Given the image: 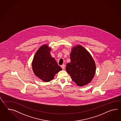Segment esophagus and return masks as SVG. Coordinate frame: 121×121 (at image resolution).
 I'll use <instances>...</instances> for the list:
<instances>
[{
    "instance_id": "esophagus-1",
    "label": "esophagus",
    "mask_w": 121,
    "mask_h": 121,
    "mask_svg": "<svg viewBox=\"0 0 121 121\" xmlns=\"http://www.w3.org/2000/svg\"><path fill=\"white\" fill-rule=\"evenodd\" d=\"M61 67L62 68V69H64L65 68V65L64 64H63V65L61 66Z\"/></svg>"
}]
</instances>
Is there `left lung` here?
<instances>
[{"mask_svg": "<svg viewBox=\"0 0 121 121\" xmlns=\"http://www.w3.org/2000/svg\"><path fill=\"white\" fill-rule=\"evenodd\" d=\"M71 62L66 64V72L79 86L91 82L95 73L96 66L91 54L83 46L78 45L72 48L70 55Z\"/></svg>", "mask_w": 121, "mask_h": 121, "instance_id": "obj_1", "label": "left lung"}]
</instances>
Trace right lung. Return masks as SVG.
<instances>
[{
	"mask_svg": "<svg viewBox=\"0 0 121 121\" xmlns=\"http://www.w3.org/2000/svg\"><path fill=\"white\" fill-rule=\"evenodd\" d=\"M51 48L48 44L41 46L36 52L32 62L33 72L44 82H49L62 70L50 54Z\"/></svg>",
	"mask_w": 121,
	"mask_h": 121,
	"instance_id": "add662e5",
	"label": "right lung"
}]
</instances>
